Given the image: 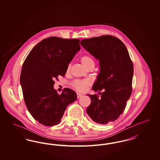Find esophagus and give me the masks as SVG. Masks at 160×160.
<instances>
[{
    "label": "esophagus",
    "instance_id": "1",
    "mask_svg": "<svg viewBox=\"0 0 160 160\" xmlns=\"http://www.w3.org/2000/svg\"><path fill=\"white\" fill-rule=\"evenodd\" d=\"M77 98H81V97H83V95L81 94V93H77Z\"/></svg>",
    "mask_w": 160,
    "mask_h": 160
}]
</instances>
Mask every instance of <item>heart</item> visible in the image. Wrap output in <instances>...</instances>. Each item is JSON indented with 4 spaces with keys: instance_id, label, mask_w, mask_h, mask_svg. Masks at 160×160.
Instances as JSON below:
<instances>
[{
    "instance_id": "obj_1",
    "label": "heart",
    "mask_w": 160,
    "mask_h": 160,
    "mask_svg": "<svg viewBox=\"0 0 160 160\" xmlns=\"http://www.w3.org/2000/svg\"><path fill=\"white\" fill-rule=\"evenodd\" d=\"M80 61L87 68H93L95 66V60L91 56L83 55L80 58ZM71 64H69L67 67L68 71L69 70ZM91 84L90 80H76L72 83V86L78 91H84Z\"/></svg>"
}]
</instances>
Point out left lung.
<instances>
[{"instance_id":"8db88e82","label":"left lung","mask_w":160,"mask_h":160,"mask_svg":"<svg viewBox=\"0 0 160 160\" xmlns=\"http://www.w3.org/2000/svg\"><path fill=\"white\" fill-rule=\"evenodd\" d=\"M80 44L98 59L100 72L88 95L91 103L86 112L94 122L107 124L118 119L124 112L132 93L133 63L127 47L114 36L107 35L84 39Z\"/></svg>"}]
</instances>
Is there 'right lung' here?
<instances>
[{
    "instance_id": "1",
    "label": "right lung",
    "mask_w": 160,
    "mask_h": 160,
    "mask_svg": "<svg viewBox=\"0 0 160 160\" xmlns=\"http://www.w3.org/2000/svg\"><path fill=\"white\" fill-rule=\"evenodd\" d=\"M80 49L79 39L52 37L35 46L23 63L20 83L27 108L46 126L59 124L76 93L65 88L61 94L53 89L54 79L64 76L70 62Z\"/></svg>"
}]
</instances>
